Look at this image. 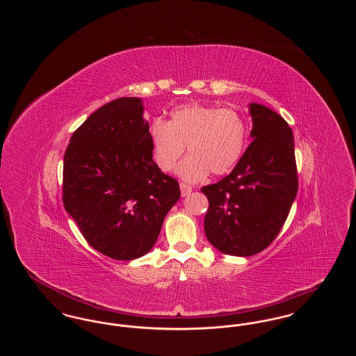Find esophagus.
Segmentation results:
<instances>
[{
  "instance_id": "obj_1",
  "label": "esophagus",
  "mask_w": 356,
  "mask_h": 356,
  "mask_svg": "<svg viewBox=\"0 0 356 356\" xmlns=\"http://www.w3.org/2000/svg\"><path fill=\"white\" fill-rule=\"evenodd\" d=\"M180 191H181V196H188L192 192V186H188L186 183H180Z\"/></svg>"
}]
</instances>
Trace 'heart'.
<instances>
[{
	"label": "heart",
	"instance_id": "b5f03b06",
	"mask_svg": "<svg viewBox=\"0 0 356 356\" xmlns=\"http://www.w3.org/2000/svg\"><path fill=\"white\" fill-rule=\"evenodd\" d=\"M250 128L232 108L188 102L172 109L168 122L154 119L148 140L156 165L172 170L186 151L191 153L176 172L188 181H199L209 172L221 176L235 168L245 151Z\"/></svg>",
	"mask_w": 356,
	"mask_h": 356
}]
</instances>
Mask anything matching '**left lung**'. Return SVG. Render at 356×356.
Segmentation results:
<instances>
[{
	"label": "left lung",
	"instance_id": "left-lung-1",
	"mask_svg": "<svg viewBox=\"0 0 356 356\" xmlns=\"http://www.w3.org/2000/svg\"><path fill=\"white\" fill-rule=\"evenodd\" d=\"M254 138L232 172L202 192L208 241L222 254L252 256L267 248L298 193L293 134L270 108L251 102Z\"/></svg>",
	"mask_w": 356,
	"mask_h": 356
}]
</instances>
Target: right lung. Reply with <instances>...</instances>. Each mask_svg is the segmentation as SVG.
I'll list each match as a JSON object with an SVG mask.
<instances>
[{"instance_id": "obj_1", "label": "right lung", "mask_w": 356, "mask_h": 356, "mask_svg": "<svg viewBox=\"0 0 356 356\" xmlns=\"http://www.w3.org/2000/svg\"><path fill=\"white\" fill-rule=\"evenodd\" d=\"M143 100L121 97L93 112L70 137L63 202L100 254L134 260L152 250L180 199L177 180L153 161Z\"/></svg>"}]
</instances>
